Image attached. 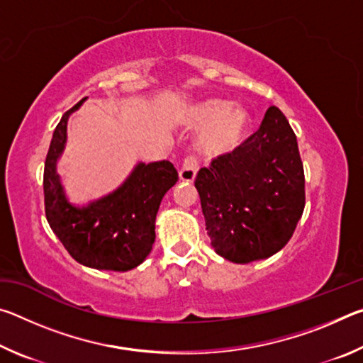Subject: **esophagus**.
I'll return each mask as SVG.
<instances>
[{"mask_svg": "<svg viewBox=\"0 0 363 363\" xmlns=\"http://www.w3.org/2000/svg\"><path fill=\"white\" fill-rule=\"evenodd\" d=\"M196 171H199V163H196L195 157L189 155L184 158L182 168L179 169V179L184 182H194Z\"/></svg>", "mask_w": 363, "mask_h": 363, "instance_id": "1", "label": "esophagus"}]
</instances>
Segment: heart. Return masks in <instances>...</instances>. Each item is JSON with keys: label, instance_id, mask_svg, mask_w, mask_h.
Segmentation results:
<instances>
[{"label": "heart", "instance_id": "1", "mask_svg": "<svg viewBox=\"0 0 363 363\" xmlns=\"http://www.w3.org/2000/svg\"><path fill=\"white\" fill-rule=\"evenodd\" d=\"M182 123L190 130H203L199 139V149L208 158L233 155L247 140L251 130V113L242 106H232L230 101L210 97L186 107Z\"/></svg>", "mask_w": 363, "mask_h": 363}]
</instances>
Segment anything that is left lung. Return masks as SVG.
<instances>
[{
	"label": "left lung",
	"instance_id": "8db88e82",
	"mask_svg": "<svg viewBox=\"0 0 363 363\" xmlns=\"http://www.w3.org/2000/svg\"><path fill=\"white\" fill-rule=\"evenodd\" d=\"M211 247L248 264L285 247L303 216L304 168L298 140L279 107L233 155L214 158L195 177Z\"/></svg>",
	"mask_w": 363,
	"mask_h": 363
}]
</instances>
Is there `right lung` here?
<instances>
[{
    "instance_id": "obj_1",
    "label": "right lung",
    "mask_w": 363,
    "mask_h": 363,
    "mask_svg": "<svg viewBox=\"0 0 363 363\" xmlns=\"http://www.w3.org/2000/svg\"><path fill=\"white\" fill-rule=\"evenodd\" d=\"M86 101L67 110L49 145L43 189L49 225L73 259L86 267L126 272L149 256L155 242V218L164 194L177 182L173 163H138L121 186L102 199L75 206L67 200L57 160L67 140L69 116Z\"/></svg>"
}]
</instances>
